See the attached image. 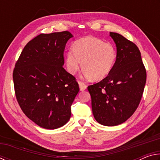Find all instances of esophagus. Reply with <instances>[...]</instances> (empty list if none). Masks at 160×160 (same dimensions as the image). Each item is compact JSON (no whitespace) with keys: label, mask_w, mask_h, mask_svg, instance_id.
Listing matches in <instances>:
<instances>
[{"label":"esophagus","mask_w":160,"mask_h":160,"mask_svg":"<svg viewBox=\"0 0 160 160\" xmlns=\"http://www.w3.org/2000/svg\"><path fill=\"white\" fill-rule=\"evenodd\" d=\"M78 83H79V86H80V89L81 91H83L85 90V89L87 88V85L86 84H85L82 82H78Z\"/></svg>","instance_id":"obj_1"}]
</instances>
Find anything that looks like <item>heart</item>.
Instances as JSON below:
<instances>
[{
    "label": "heart",
    "mask_w": 160,
    "mask_h": 160,
    "mask_svg": "<svg viewBox=\"0 0 160 160\" xmlns=\"http://www.w3.org/2000/svg\"><path fill=\"white\" fill-rule=\"evenodd\" d=\"M117 57L114 46L110 42L93 37L82 38L75 42L73 50L68 51L67 69L75 75L82 68L86 78L100 80L104 79L112 70Z\"/></svg>",
    "instance_id": "obj_1"
}]
</instances>
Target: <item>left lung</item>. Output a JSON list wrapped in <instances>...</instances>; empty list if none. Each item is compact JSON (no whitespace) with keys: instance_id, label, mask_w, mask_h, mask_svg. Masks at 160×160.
Segmentation results:
<instances>
[{"instance_id":"8db88e82","label":"left lung","mask_w":160,"mask_h":160,"mask_svg":"<svg viewBox=\"0 0 160 160\" xmlns=\"http://www.w3.org/2000/svg\"><path fill=\"white\" fill-rule=\"evenodd\" d=\"M109 35L117 51L114 66L106 78L88 89L94 118L102 125L113 126L125 122L137 109L147 73L137 46L118 33Z\"/></svg>"}]
</instances>
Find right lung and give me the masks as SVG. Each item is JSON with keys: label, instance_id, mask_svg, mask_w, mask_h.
<instances>
[{"label": "right lung", "instance_id": "right-lung-1", "mask_svg": "<svg viewBox=\"0 0 160 160\" xmlns=\"http://www.w3.org/2000/svg\"><path fill=\"white\" fill-rule=\"evenodd\" d=\"M68 31L40 34L24 47L13 70L16 99L23 113L47 129L65 125L79 92L75 78L63 67Z\"/></svg>", "mask_w": 160, "mask_h": 160}]
</instances>
